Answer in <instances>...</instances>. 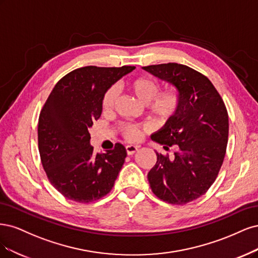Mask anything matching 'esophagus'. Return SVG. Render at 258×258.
Listing matches in <instances>:
<instances>
[{
    "label": "esophagus",
    "mask_w": 258,
    "mask_h": 258,
    "mask_svg": "<svg viewBox=\"0 0 258 258\" xmlns=\"http://www.w3.org/2000/svg\"><path fill=\"white\" fill-rule=\"evenodd\" d=\"M125 149H126V153L128 154V155H133V154H135L137 151H138V147H136V146H126L125 147Z\"/></svg>",
    "instance_id": "obj_1"
}]
</instances>
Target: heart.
<instances>
[{"label": "heart", "instance_id": "heart-1", "mask_svg": "<svg viewBox=\"0 0 258 258\" xmlns=\"http://www.w3.org/2000/svg\"><path fill=\"white\" fill-rule=\"evenodd\" d=\"M130 92L138 101L147 106L149 113L159 121H167L178 111L180 98L176 91H165L159 93L161 86L156 80L149 77H138L127 82ZM119 96V88L113 85L108 88L102 97V108L104 111H111ZM147 126L138 124H121L119 131L122 136L128 141H136L141 136V130Z\"/></svg>", "mask_w": 258, "mask_h": 258}]
</instances>
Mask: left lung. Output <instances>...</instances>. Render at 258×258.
Instances as JSON below:
<instances>
[{
	"label": "left lung",
	"instance_id": "8db88e82",
	"mask_svg": "<svg viewBox=\"0 0 258 258\" xmlns=\"http://www.w3.org/2000/svg\"><path fill=\"white\" fill-rule=\"evenodd\" d=\"M178 90V111L151 135L164 146L174 147L172 156L156 153L148 173L155 196L172 205H185L204 195L217 179L228 140V113L212 82L183 64L143 68Z\"/></svg>",
	"mask_w": 258,
	"mask_h": 258
}]
</instances>
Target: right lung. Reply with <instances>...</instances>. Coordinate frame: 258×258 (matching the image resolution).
Returning <instances> with one entry per match:
<instances>
[{"label":"right lung","instance_id":"add662e5","mask_svg":"<svg viewBox=\"0 0 258 258\" xmlns=\"http://www.w3.org/2000/svg\"><path fill=\"white\" fill-rule=\"evenodd\" d=\"M135 66L77 69L57 81L38 119V150L47 177L71 201L88 204L110 192L126 157L123 145L94 153L89 128L101 117L105 91Z\"/></svg>","mask_w":258,"mask_h":258}]
</instances>
